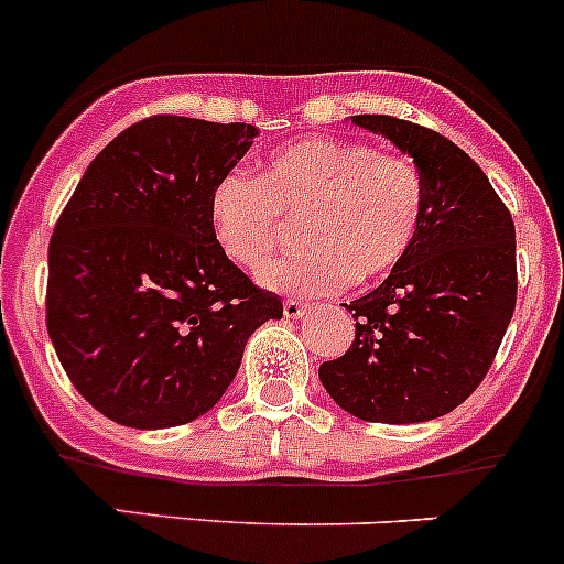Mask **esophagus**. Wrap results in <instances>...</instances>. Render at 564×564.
Wrapping results in <instances>:
<instances>
[{
    "label": "esophagus",
    "mask_w": 564,
    "mask_h": 564,
    "mask_svg": "<svg viewBox=\"0 0 564 564\" xmlns=\"http://www.w3.org/2000/svg\"><path fill=\"white\" fill-rule=\"evenodd\" d=\"M311 311L308 303L303 300H283V316L286 318H303Z\"/></svg>",
    "instance_id": "esophagus-1"
}]
</instances>
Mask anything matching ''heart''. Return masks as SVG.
I'll return each mask as SVG.
<instances>
[{
    "instance_id": "heart-1",
    "label": "heart",
    "mask_w": 564,
    "mask_h": 564,
    "mask_svg": "<svg viewBox=\"0 0 564 564\" xmlns=\"http://www.w3.org/2000/svg\"><path fill=\"white\" fill-rule=\"evenodd\" d=\"M423 215L425 185L412 158L366 141H294L261 161L256 176L231 169L209 193L215 240L248 272L264 270L300 220L305 242L264 275L300 294L388 275L412 250Z\"/></svg>"
}]
</instances>
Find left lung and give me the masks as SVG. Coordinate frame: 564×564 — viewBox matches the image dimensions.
Segmentation results:
<instances>
[{"label":"left lung","instance_id":"left-lung-1","mask_svg":"<svg viewBox=\"0 0 564 564\" xmlns=\"http://www.w3.org/2000/svg\"><path fill=\"white\" fill-rule=\"evenodd\" d=\"M414 158L425 215L406 259L344 303L355 340L318 379L368 423H423L464 403L497 357L516 311V226L482 169L436 130L388 113L351 117Z\"/></svg>","mask_w":564,"mask_h":564}]
</instances>
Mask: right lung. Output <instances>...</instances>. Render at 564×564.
Segmentation results:
<instances>
[{
	"mask_svg": "<svg viewBox=\"0 0 564 564\" xmlns=\"http://www.w3.org/2000/svg\"><path fill=\"white\" fill-rule=\"evenodd\" d=\"M259 130L155 113L95 158L48 246L45 327L73 388L128 429L191 423L224 395L278 294L231 264L209 193Z\"/></svg>",
	"mask_w": 564,
	"mask_h": 564,
	"instance_id": "1",
	"label": "right lung"
}]
</instances>
